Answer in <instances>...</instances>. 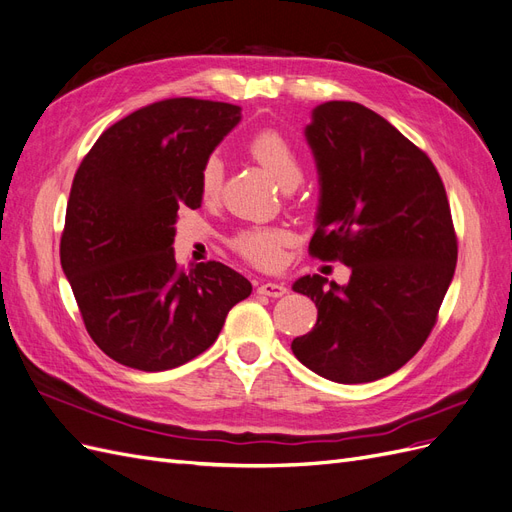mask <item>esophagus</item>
<instances>
[{"label": "esophagus", "mask_w": 512, "mask_h": 512, "mask_svg": "<svg viewBox=\"0 0 512 512\" xmlns=\"http://www.w3.org/2000/svg\"><path fill=\"white\" fill-rule=\"evenodd\" d=\"M286 292H288V288L284 284H277V282H262L258 286V294H265V297H271V299L284 297Z\"/></svg>", "instance_id": "esophagus-1"}]
</instances>
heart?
Segmentation results:
<instances>
[{"mask_svg": "<svg viewBox=\"0 0 512 512\" xmlns=\"http://www.w3.org/2000/svg\"><path fill=\"white\" fill-rule=\"evenodd\" d=\"M252 158L267 170L271 179L280 185L282 190H294L303 177V164L297 149L290 145L286 136L280 132H260L250 141ZM222 190V162L220 158H207L200 170L198 192L205 203H211L220 196ZM290 241V235L282 228H247L232 239V247L245 256L247 260L256 262L260 267H273L280 262L282 245Z\"/></svg>", "mask_w": 512, "mask_h": 512, "instance_id": "heart-1", "label": "heart"}]
</instances>
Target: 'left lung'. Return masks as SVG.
Segmentation results:
<instances>
[{"mask_svg": "<svg viewBox=\"0 0 512 512\" xmlns=\"http://www.w3.org/2000/svg\"><path fill=\"white\" fill-rule=\"evenodd\" d=\"M305 141L320 183L309 254L352 275L344 286L322 275L292 284L318 320L290 348L322 378L374 382L404 367L436 324L457 265L451 207L431 160L363 104H318Z\"/></svg>", "mask_w": 512, "mask_h": 512, "instance_id": "obj_1", "label": "left lung"}]
</instances>
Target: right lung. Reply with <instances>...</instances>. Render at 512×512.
Listing matches in <instances>:
<instances>
[{
  "label": "right lung",
  "instance_id": "1",
  "mask_svg": "<svg viewBox=\"0 0 512 512\" xmlns=\"http://www.w3.org/2000/svg\"><path fill=\"white\" fill-rule=\"evenodd\" d=\"M241 121L226 102L173 98L102 132L76 170L59 256L87 333L113 361L164 371L218 339L252 284L222 262L183 273L179 209H198L200 170Z\"/></svg>",
  "mask_w": 512,
  "mask_h": 512
}]
</instances>
